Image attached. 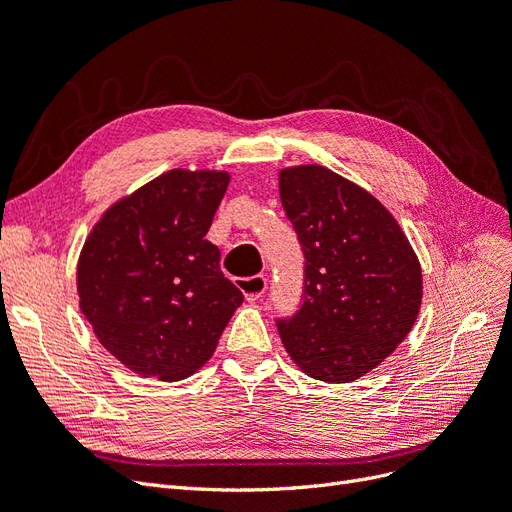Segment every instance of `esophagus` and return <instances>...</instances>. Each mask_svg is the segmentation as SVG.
<instances>
[{"label": "esophagus", "mask_w": 512, "mask_h": 512, "mask_svg": "<svg viewBox=\"0 0 512 512\" xmlns=\"http://www.w3.org/2000/svg\"><path fill=\"white\" fill-rule=\"evenodd\" d=\"M237 288L245 294V299L254 303L258 301L267 290V277L265 275H254V277H239Z\"/></svg>", "instance_id": "esophagus-1"}]
</instances>
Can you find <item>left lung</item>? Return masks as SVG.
Segmentation results:
<instances>
[{"label": "left lung", "mask_w": 512, "mask_h": 512, "mask_svg": "<svg viewBox=\"0 0 512 512\" xmlns=\"http://www.w3.org/2000/svg\"><path fill=\"white\" fill-rule=\"evenodd\" d=\"M280 198L305 256L303 303L277 320L282 344L309 378L352 382L414 327L421 262L389 209L329 168L280 170Z\"/></svg>", "instance_id": "obj_1"}]
</instances>
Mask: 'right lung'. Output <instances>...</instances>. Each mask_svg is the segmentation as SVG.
Listing matches in <instances>:
<instances>
[{"label":"right lung","instance_id":"1","mask_svg":"<svg viewBox=\"0 0 512 512\" xmlns=\"http://www.w3.org/2000/svg\"><path fill=\"white\" fill-rule=\"evenodd\" d=\"M228 181L224 170H168L108 207L85 239L76 267L81 312L138 376H192L243 303L205 239Z\"/></svg>","mask_w":512,"mask_h":512}]
</instances>
